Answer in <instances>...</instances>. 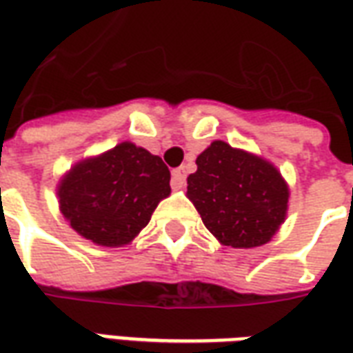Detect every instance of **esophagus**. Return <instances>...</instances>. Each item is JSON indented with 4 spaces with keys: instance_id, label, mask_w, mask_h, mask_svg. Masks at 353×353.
Segmentation results:
<instances>
[{
    "instance_id": "esophagus-1",
    "label": "esophagus",
    "mask_w": 353,
    "mask_h": 353,
    "mask_svg": "<svg viewBox=\"0 0 353 353\" xmlns=\"http://www.w3.org/2000/svg\"><path fill=\"white\" fill-rule=\"evenodd\" d=\"M185 177H187V170L185 166H179L172 172V189L174 191H179L185 187Z\"/></svg>"
}]
</instances>
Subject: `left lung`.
<instances>
[{
  "instance_id": "8db88e82",
  "label": "left lung",
  "mask_w": 353,
  "mask_h": 353,
  "mask_svg": "<svg viewBox=\"0 0 353 353\" xmlns=\"http://www.w3.org/2000/svg\"><path fill=\"white\" fill-rule=\"evenodd\" d=\"M187 196L223 245L268 244L285 221L288 181L272 162L215 139L196 157Z\"/></svg>"
}]
</instances>
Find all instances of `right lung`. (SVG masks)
Returning <instances> with one entry per match:
<instances>
[{
    "label": "right lung",
    "mask_w": 353,
    "mask_h": 353,
    "mask_svg": "<svg viewBox=\"0 0 353 353\" xmlns=\"http://www.w3.org/2000/svg\"><path fill=\"white\" fill-rule=\"evenodd\" d=\"M170 192L168 166L132 141L83 159L57 185L65 221L103 248L130 244Z\"/></svg>",
    "instance_id": "add662e5"
}]
</instances>
